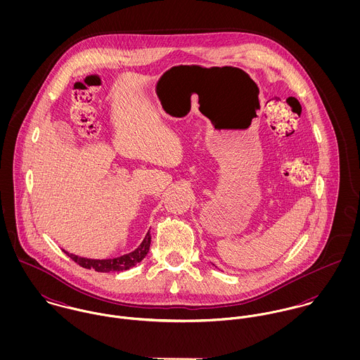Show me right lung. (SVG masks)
Listing matches in <instances>:
<instances>
[{
  "label": "right lung",
  "mask_w": 360,
  "mask_h": 360,
  "mask_svg": "<svg viewBox=\"0 0 360 360\" xmlns=\"http://www.w3.org/2000/svg\"><path fill=\"white\" fill-rule=\"evenodd\" d=\"M150 245H151V234L148 231L144 241L140 244V247L136 251H133L127 255H123V257H113V259H87V257H76L66 251H63V252L84 269H93L96 271L109 273V271L127 270V269L136 266L137 263H140L148 254Z\"/></svg>",
  "instance_id": "1"
}]
</instances>
